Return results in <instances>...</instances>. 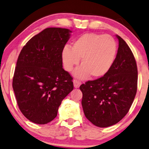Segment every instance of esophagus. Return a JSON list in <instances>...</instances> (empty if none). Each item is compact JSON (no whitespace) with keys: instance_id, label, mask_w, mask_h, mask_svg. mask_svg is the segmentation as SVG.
<instances>
[{"instance_id":"esophagus-1","label":"esophagus","mask_w":149,"mask_h":149,"mask_svg":"<svg viewBox=\"0 0 149 149\" xmlns=\"http://www.w3.org/2000/svg\"><path fill=\"white\" fill-rule=\"evenodd\" d=\"M73 84H74V87L75 88H79L80 84H81V82L77 80H73Z\"/></svg>"}]
</instances>
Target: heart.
Segmentation results:
<instances>
[{
	"label": "heart",
	"instance_id": "b5f03b06",
	"mask_svg": "<svg viewBox=\"0 0 149 149\" xmlns=\"http://www.w3.org/2000/svg\"><path fill=\"white\" fill-rule=\"evenodd\" d=\"M116 53V43L110 36L88 33L77 39L72 48L65 46L61 59L64 69L70 72L81 58L82 65L74 71V75L79 79H86L89 74L99 78L110 69Z\"/></svg>",
	"mask_w": 149,
	"mask_h": 149
}]
</instances>
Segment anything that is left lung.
<instances>
[{
	"instance_id": "8db88e82",
	"label": "left lung",
	"mask_w": 149,
	"mask_h": 149,
	"mask_svg": "<svg viewBox=\"0 0 149 149\" xmlns=\"http://www.w3.org/2000/svg\"><path fill=\"white\" fill-rule=\"evenodd\" d=\"M119 47L111 67L103 77L80 85L86 118L99 127L115 125L130 110L137 89V67L131 49L116 35Z\"/></svg>"
}]
</instances>
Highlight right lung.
<instances>
[{
    "label": "right lung",
    "mask_w": 149,
    "mask_h": 149,
    "mask_svg": "<svg viewBox=\"0 0 149 149\" xmlns=\"http://www.w3.org/2000/svg\"><path fill=\"white\" fill-rule=\"evenodd\" d=\"M70 31L48 28L31 38L18 56L13 87L22 113L46 124L57 116L63 100L73 90L72 78L63 69L61 52Z\"/></svg>",
    "instance_id": "add662e5"
}]
</instances>
